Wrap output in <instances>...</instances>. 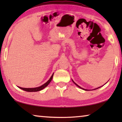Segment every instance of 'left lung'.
Returning a JSON list of instances; mask_svg holds the SVG:
<instances>
[{
    "instance_id": "1",
    "label": "left lung",
    "mask_w": 122,
    "mask_h": 122,
    "mask_svg": "<svg viewBox=\"0 0 122 122\" xmlns=\"http://www.w3.org/2000/svg\"><path fill=\"white\" fill-rule=\"evenodd\" d=\"M72 81H73V82H74V83L75 84V85H76V86H78V87H79L80 88H81V89H83V90H87V89H83V88H81V86H78L77 84H76V83H75V82H74V81H73V80H72ZM99 88H100V87H99ZM98 88H97V89H98ZM95 89H94V90H95Z\"/></svg>"
}]
</instances>
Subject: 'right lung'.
<instances>
[{"instance_id": "right-lung-1", "label": "right lung", "mask_w": 122, "mask_h": 122, "mask_svg": "<svg viewBox=\"0 0 122 122\" xmlns=\"http://www.w3.org/2000/svg\"><path fill=\"white\" fill-rule=\"evenodd\" d=\"M53 75L54 73L53 74V75H51V78H49V80L47 82H46L45 84H43V85L41 86H39V87H36V88H21V87H19L18 86L20 89H22L23 90L26 91V92H39V91H40L41 90H42L43 89H44L45 88H46V86L48 85L49 83L51 82V80H52L53 77Z\"/></svg>"}]
</instances>
